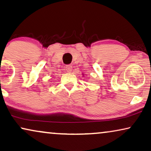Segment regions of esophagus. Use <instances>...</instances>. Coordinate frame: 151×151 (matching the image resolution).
I'll return each mask as SVG.
<instances>
[{
  "mask_svg": "<svg viewBox=\"0 0 151 151\" xmlns=\"http://www.w3.org/2000/svg\"><path fill=\"white\" fill-rule=\"evenodd\" d=\"M65 70L67 72H70L72 71V65H67L65 67Z\"/></svg>",
  "mask_w": 151,
  "mask_h": 151,
  "instance_id": "34e87169",
  "label": "esophagus"
}]
</instances>
